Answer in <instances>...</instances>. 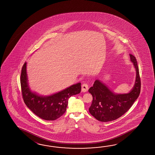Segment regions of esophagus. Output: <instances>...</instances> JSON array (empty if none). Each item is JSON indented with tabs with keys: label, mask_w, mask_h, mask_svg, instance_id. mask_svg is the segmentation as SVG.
<instances>
[{
	"label": "esophagus",
	"mask_w": 155,
	"mask_h": 155,
	"mask_svg": "<svg viewBox=\"0 0 155 155\" xmlns=\"http://www.w3.org/2000/svg\"><path fill=\"white\" fill-rule=\"evenodd\" d=\"M88 89H89V86L87 84H82V86H81V90H82V92H87L88 91Z\"/></svg>",
	"instance_id": "1"
}]
</instances>
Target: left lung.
<instances>
[{"instance_id": "left-lung-1", "label": "left lung", "mask_w": 155, "mask_h": 155, "mask_svg": "<svg viewBox=\"0 0 155 155\" xmlns=\"http://www.w3.org/2000/svg\"><path fill=\"white\" fill-rule=\"evenodd\" d=\"M130 57L136 70L135 84L130 91L117 94L99 79L96 80L93 86L89 89L93 97L89 112L100 121L108 122L118 119L129 110L138 98L141 82L137 62L132 54H130Z\"/></svg>"}]
</instances>
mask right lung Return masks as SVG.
Here are the masks:
<instances>
[{"label":"right lung","mask_w":155,"mask_h":155,"mask_svg":"<svg viewBox=\"0 0 155 155\" xmlns=\"http://www.w3.org/2000/svg\"><path fill=\"white\" fill-rule=\"evenodd\" d=\"M26 65L27 63L24 64L20 76L21 91L26 106L41 119L50 121L58 119L66 111L70 97L81 91V83L78 82L49 95H40L30 87Z\"/></svg>","instance_id":"obj_1"}]
</instances>
